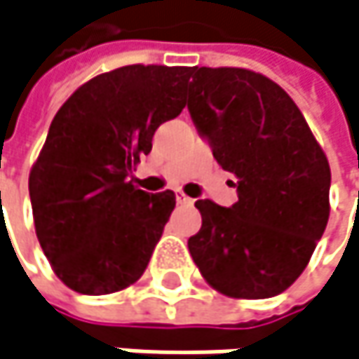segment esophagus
<instances>
[{
	"label": "esophagus",
	"instance_id": "34e87169",
	"mask_svg": "<svg viewBox=\"0 0 359 359\" xmlns=\"http://www.w3.org/2000/svg\"><path fill=\"white\" fill-rule=\"evenodd\" d=\"M175 201L180 202V204H192V202H194L192 198H188L184 192H175Z\"/></svg>",
	"mask_w": 359,
	"mask_h": 359
}]
</instances>
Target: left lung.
I'll return each mask as SVG.
<instances>
[{"instance_id":"left-lung-1","label":"left lung","mask_w":359,"mask_h":359,"mask_svg":"<svg viewBox=\"0 0 359 359\" xmlns=\"http://www.w3.org/2000/svg\"><path fill=\"white\" fill-rule=\"evenodd\" d=\"M188 111L217 163L238 177L229 208L198 201L188 240L217 292L260 299L306 269L329 221L331 169L292 97L242 67H190Z\"/></svg>"}]
</instances>
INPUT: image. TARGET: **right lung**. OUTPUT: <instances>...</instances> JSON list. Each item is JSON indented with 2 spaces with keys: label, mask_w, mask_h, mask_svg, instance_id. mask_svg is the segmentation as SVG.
<instances>
[{
  "label": "right lung",
  "mask_w": 359,
  "mask_h": 359,
  "mask_svg": "<svg viewBox=\"0 0 359 359\" xmlns=\"http://www.w3.org/2000/svg\"><path fill=\"white\" fill-rule=\"evenodd\" d=\"M190 67L123 66L82 84L55 113L28 177L34 229L55 275L86 295L140 279L175 208L171 190L128 182L155 130L186 107Z\"/></svg>",
  "instance_id": "right-lung-1"
}]
</instances>
